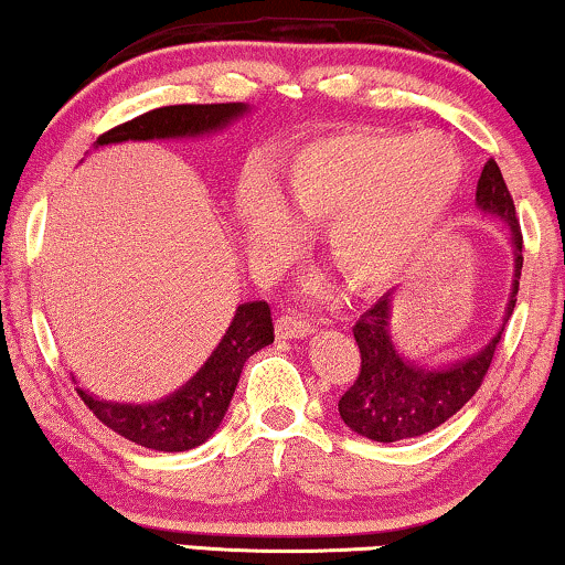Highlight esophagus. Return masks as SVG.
Segmentation results:
<instances>
[{
    "label": "esophagus",
    "mask_w": 565,
    "mask_h": 565,
    "mask_svg": "<svg viewBox=\"0 0 565 565\" xmlns=\"http://www.w3.org/2000/svg\"><path fill=\"white\" fill-rule=\"evenodd\" d=\"M311 332H313V327L309 319L290 317V313H285V317L277 319V324H275V334L280 337V340H300V337H309Z\"/></svg>",
    "instance_id": "esophagus-1"
}]
</instances>
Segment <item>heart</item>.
Returning a JSON list of instances; mask_svg holds the SVG:
<instances>
[{
  "mask_svg": "<svg viewBox=\"0 0 565 565\" xmlns=\"http://www.w3.org/2000/svg\"><path fill=\"white\" fill-rule=\"evenodd\" d=\"M465 160L449 137L361 131L303 148L280 184L238 200L256 254H292L300 225L319 228L327 259L355 290L392 282L434 238L457 200Z\"/></svg>",
  "mask_w": 565,
  "mask_h": 565,
  "instance_id": "heart-1",
  "label": "heart"
}]
</instances>
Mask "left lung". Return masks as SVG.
<instances>
[{
    "mask_svg": "<svg viewBox=\"0 0 565 565\" xmlns=\"http://www.w3.org/2000/svg\"><path fill=\"white\" fill-rule=\"evenodd\" d=\"M475 204L486 217L507 225L511 254H514V280H511L501 327L472 355L441 365L420 363L399 353L392 337V311L397 288L384 292L353 327L355 342L361 348V373L337 405L340 417L353 434L381 444L430 434L451 415H457L480 390L490 361H493L495 345L501 342L503 327L514 313L519 277H522L524 265L522 231H519L514 200H511L495 160H488L482 168Z\"/></svg>",
    "mask_w": 565,
    "mask_h": 565,
    "instance_id": "1",
    "label": "left lung"
}]
</instances>
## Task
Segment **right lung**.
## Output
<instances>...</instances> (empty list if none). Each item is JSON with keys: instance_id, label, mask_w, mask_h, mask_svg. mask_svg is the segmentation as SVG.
<instances>
[{"instance_id": "obj_1", "label": "right lung", "mask_w": 565, "mask_h": 565, "mask_svg": "<svg viewBox=\"0 0 565 565\" xmlns=\"http://www.w3.org/2000/svg\"><path fill=\"white\" fill-rule=\"evenodd\" d=\"M248 114L246 104L166 106L114 127L95 139V148L127 139H186L215 135ZM273 313L265 300H248L233 313L231 327L200 371L168 397L156 402H108L77 390L104 426L145 449L189 451L207 441L223 423L244 363L256 350L273 345ZM75 379V376H72Z\"/></svg>"}]
</instances>
